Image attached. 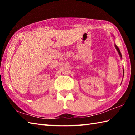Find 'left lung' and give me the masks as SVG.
<instances>
[{"label":"left lung","instance_id":"1","mask_svg":"<svg viewBox=\"0 0 135 135\" xmlns=\"http://www.w3.org/2000/svg\"><path fill=\"white\" fill-rule=\"evenodd\" d=\"M114 46H115V48H116V49H117V52H118V54H119V55L120 56V57H121V58H122V54H121V52H120V49H119V48H118V47H117V45H114ZM123 75H124V70H123Z\"/></svg>","mask_w":135,"mask_h":135}]
</instances>
